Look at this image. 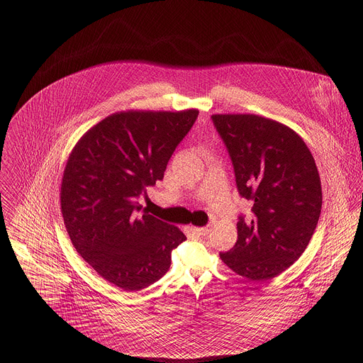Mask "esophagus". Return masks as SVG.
Segmentation results:
<instances>
[{"instance_id": "obj_1", "label": "esophagus", "mask_w": 363, "mask_h": 363, "mask_svg": "<svg viewBox=\"0 0 363 363\" xmlns=\"http://www.w3.org/2000/svg\"><path fill=\"white\" fill-rule=\"evenodd\" d=\"M194 231L198 235H208L211 231V225H206V227H194Z\"/></svg>"}]
</instances>
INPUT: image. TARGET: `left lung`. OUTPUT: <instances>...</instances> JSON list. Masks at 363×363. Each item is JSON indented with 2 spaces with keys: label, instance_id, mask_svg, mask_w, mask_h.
<instances>
[{
  "label": "left lung",
  "instance_id": "obj_1",
  "mask_svg": "<svg viewBox=\"0 0 363 363\" xmlns=\"http://www.w3.org/2000/svg\"><path fill=\"white\" fill-rule=\"evenodd\" d=\"M251 216L237 223L235 245L220 252L237 274L267 281L289 269L312 238L322 210L316 162L289 126L258 115H213Z\"/></svg>",
  "mask_w": 363,
  "mask_h": 363
}]
</instances>
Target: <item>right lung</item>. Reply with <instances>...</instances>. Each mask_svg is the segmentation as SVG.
Listing matches in <instances>:
<instances>
[{"mask_svg":"<svg viewBox=\"0 0 363 363\" xmlns=\"http://www.w3.org/2000/svg\"><path fill=\"white\" fill-rule=\"evenodd\" d=\"M198 113H113L90 128L67 160L60 205L69 237L99 276L125 291L160 280L172 250L186 240L178 227L140 216L136 198L164 178Z\"/></svg>","mask_w":363,"mask_h":363,"instance_id":"obj_1","label":"right lung"}]
</instances>
